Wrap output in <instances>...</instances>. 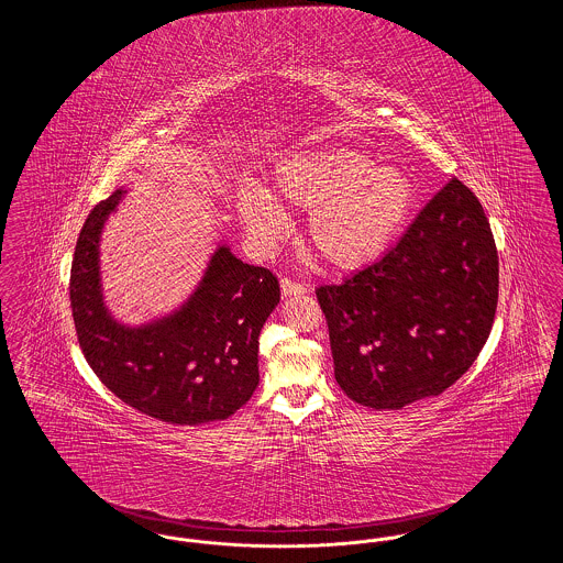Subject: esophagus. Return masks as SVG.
<instances>
[{
    "instance_id": "34e87169",
    "label": "esophagus",
    "mask_w": 563,
    "mask_h": 563,
    "mask_svg": "<svg viewBox=\"0 0 563 563\" xmlns=\"http://www.w3.org/2000/svg\"><path fill=\"white\" fill-rule=\"evenodd\" d=\"M280 291L285 297H291V295H303L308 291V287L306 285H301V283H295L291 278H283L280 280Z\"/></svg>"
}]
</instances>
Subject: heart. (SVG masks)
Listing matches in <instances>:
<instances>
[{
    "instance_id": "heart-1",
    "label": "heart",
    "mask_w": 563,
    "mask_h": 563,
    "mask_svg": "<svg viewBox=\"0 0 563 563\" xmlns=\"http://www.w3.org/2000/svg\"><path fill=\"white\" fill-rule=\"evenodd\" d=\"M274 198L260 186H244L236 211L249 239L269 249L287 230V213L310 211L306 239L324 266L354 272L379 260L407 225L416 188L393 164L374 166L349 147L297 152L272 175Z\"/></svg>"
}]
</instances>
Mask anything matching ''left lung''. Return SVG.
I'll return each instance as SVG.
<instances>
[{
    "mask_svg": "<svg viewBox=\"0 0 563 563\" xmlns=\"http://www.w3.org/2000/svg\"><path fill=\"white\" fill-rule=\"evenodd\" d=\"M333 369L352 401L401 409L475 363L498 303V251L482 202L452 179L382 260L317 289Z\"/></svg>",
    "mask_w": 563,
    "mask_h": 563,
    "instance_id": "left-lung-1",
    "label": "left lung"
}]
</instances>
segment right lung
<instances>
[{
    "mask_svg": "<svg viewBox=\"0 0 563 563\" xmlns=\"http://www.w3.org/2000/svg\"><path fill=\"white\" fill-rule=\"evenodd\" d=\"M126 196L115 189L84 223L71 264V310L81 352L109 390L168 424L225 420L260 384V331L280 301L276 276L217 242L196 289L173 312L118 321L101 283V236Z\"/></svg>",
    "mask_w": 563,
    "mask_h": 563,
    "instance_id": "add662e5",
    "label": "right lung"
}]
</instances>
